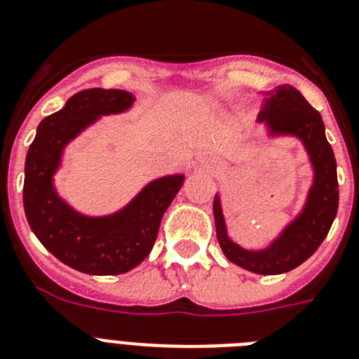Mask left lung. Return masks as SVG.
<instances>
[{"label":"left lung","mask_w":359,"mask_h":359,"mask_svg":"<svg viewBox=\"0 0 359 359\" xmlns=\"http://www.w3.org/2000/svg\"><path fill=\"white\" fill-rule=\"evenodd\" d=\"M259 122H266L270 135H294L306 147L314 168V184L309 191L305 208L272 245L257 252L241 248L228 237L221 201L217 195L213 198V217L219 245L231 263L254 273L273 276L305 263L323 243L338 213V173L332 147L325 137L321 114L297 89L290 86L276 87V91L264 100Z\"/></svg>","instance_id":"1"}]
</instances>
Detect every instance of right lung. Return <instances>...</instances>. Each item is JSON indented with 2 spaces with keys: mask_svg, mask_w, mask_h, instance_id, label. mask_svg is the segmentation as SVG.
Listing matches in <instances>:
<instances>
[{
  "mask_svg": "<svg viewBox=\"0 0 359 359\" xmlns=\"http://www.w3.org/2000/svg\"><path fill=\"white\" fill-rule=\"evenodd\" d=\"M131 93L86 89L72 95L58 113L38 126L25 161L23 206L31 230L50 254L91 276H116L140 264L155 245L161 221L184 175L162 177L146 186L128 206L107 217H86L56 195L53 175L63 147L102 114L122 113Z\"/></svg>",
  "mask_w": 359,
  "mask_h": 359,
  "instance_id": "1",
  "label": "right lung"
}]
</instances>
